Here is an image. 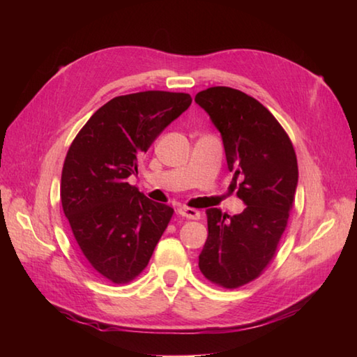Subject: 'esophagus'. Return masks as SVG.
<instances>
[{
  "label": "esophagus",
  "instance_id": "34e87169",
  "mask_svg": "<svg viewBox=\"0 0 357 357\" xmlns=\"http://www.w3.org/2000/svg\"><path fill=\"white\" fill-rule=\"evenodd\" d=\"M178 214L184 219H190V220H198L200 219V211L193 209V208H179Z\"/></svg>",
  "mask_w": 357,
  "mask_h": 357
}]
</instances>
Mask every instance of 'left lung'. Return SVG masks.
I'll use <instances>...</instances> for the list:
<instances>
[{"label": "left lung", "mask_w": 357, "mask_h": 357, "mask_svg": "<svg viewBox=\"0 0 357 357\" xmlns=\"http://www.w3.org/2000/svg\"><path fill=\"white\" fill-rule=\"evenodd\" d=\"M195 102L219 129L236 195L247 206L228 215L211 208L198 266L209 282L238 288L255 280L275 255L298 187L293 143L273 113L239 89L213 86Z\"/></svg>", "instance_id": "left-lung-1"}]
</instances>
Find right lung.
I'll use <instances>...</instances> for the list:
<instances>
[{"instance_id":"1","label":"right lung","mask_w":357,"mask_h":357,"mask_svg":"<svg viewBox=\"0 0 357 357\" xmlns=\"http://www.w3.org/2000/svg\"><path fill=\"white\" fill-rule=\"evenodd\" d=\"M192 104L185 93L143 91L108 100L66 155L61 203L78 247L96 273L129 283L146 268L173 215L128 183L138 159Z\"/></svg>"}]
</instances>
